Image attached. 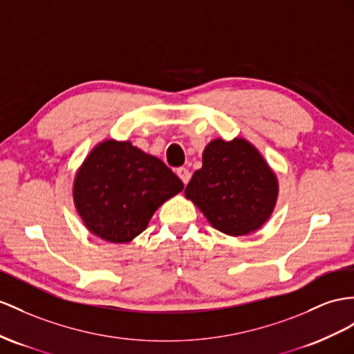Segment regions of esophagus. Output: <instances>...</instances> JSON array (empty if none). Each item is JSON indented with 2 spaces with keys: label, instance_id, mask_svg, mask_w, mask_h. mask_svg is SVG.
Masks as SVG:
<instances>
[{
  "label": "esophagus",
  "instance_id": "1",
  "mask_svg": "<svg viewBox=\"0 0 354 354\" xmlns=\"http://www.w3.org/2000/svg\"><path fill=\"white\" fill-rule=\"evenodd\" d=\"M176 175L179 176V179L183 180L184 184H187L188 180H189V171H188V169H185V167H179V169L176 170Z\"/></svg>",
  "mask_w": 354,
  "mask_h": 354
}]
</instances>
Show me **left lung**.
<instances>
[{"label":"left lung","instance_id":"1","mask_svg":"<svg viewBox=\"0 0 354 354\" xmlns=\"http://www.w3.org/2000/svg\"><path fill=\"white\" fill-rule=\"evenodd\" d=\"M278 183L265 158L243 139L212 140L203 151V166L185 188V197L212 224L230 236L261 227L274 211Z\"/></svg>","mask_w":354,"mask_h":354}]
</instances>
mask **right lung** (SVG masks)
I'll return each instance as SVG.
<instances>
[{
	"label": "right lung",
	"mask_w": 354,
	"mask_h": 354,
	"mask_svg": "<svg viewBox=\"0 0 354 354\" xmlns=\"http://www.w3.org/2000/svg\"><path fill=\"white\" fill-rule=\"evenodd\" d=\"M184 184L165 162L130 142L106 140L79 169L73 198L89 232L122 243L140 234L151 216Z\"/></svg>",
	"instance_id": "right-lung-1"
}]
</instances>
